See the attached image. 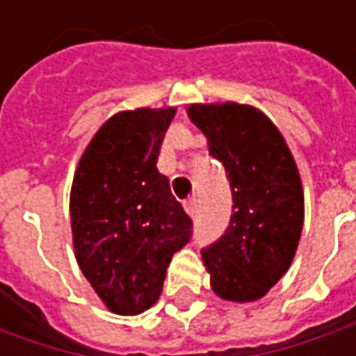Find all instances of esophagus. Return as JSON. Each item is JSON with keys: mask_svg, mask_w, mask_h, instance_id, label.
<instances>
[{"mask_svg": "<svg viewBox=\"0 0 356 356\" xmlns=\"http://www.w3.org/2000/svg\"><path fill=\"white\" fill-rule=\"evenodd\" d=\"M184 208H186V212H188V216H192V218H196V216H198V212H200L198 200H196V198L186 200V202H184Z\"/></svg>", "mask_w": 356, "mask_h": 356, "instance_id": "34e87169", "label": "esophagus"}]
</instances>
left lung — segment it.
<instances>
[{
	"label": "left lung",
	"mask_w": 356,
	"mask_h": 356,
	"mask_svg": "<svg viewBox=\"0 0 356 356\" xmlns=\"http://www.w3.org/2000/svg\"><path fill=\"white\" fill-rule=\"evenodd\" d=\"M188 117L224 164L232 190L226 232L202 250L212 289L255 301L289 269L303 229V188L273 122L248 104H192Z\"/></svg>",
	"instance_id": "1"
}]
</instances>
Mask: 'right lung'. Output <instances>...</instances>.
<instances>
[{
	"mask_svg": "<svg viewBox=\"0 0 356 356\" xmlns=\"http://www.w3.org/2000/svg\"><path fill=\"white\" fill-rule=\"evenodd\" d=\"M174 115V108H136L108 118L73 180L76 261L118 315H138L156 303L172 255L192 238V218L156 168Z\"/></svg>",
	"mask_w": 356,
	"mask_h": 356,
	"instance_id": "right-lung-1",
	"label": "right lung"
}]
</instances>
